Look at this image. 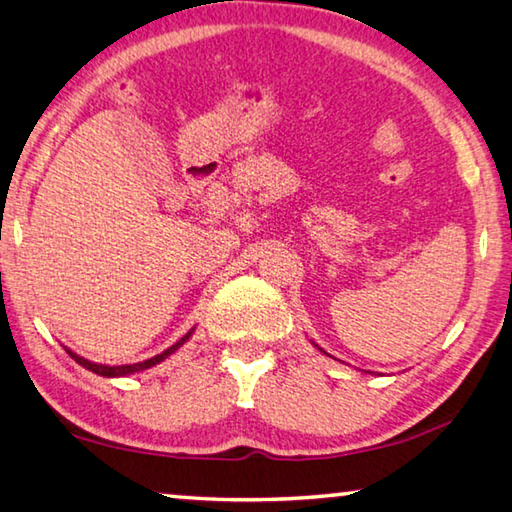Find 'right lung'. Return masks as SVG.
I'll list each match as a JSON object with an SVG mask.
<instances>
[{
  "label": "right lung",
  "instance_id": "1",
  "mask_svg": "<svg viewBox=\"0 0 512 512\" xmlns=\"http://www.w3.org/2000/svg\"><path fill=\"white\" fill-rule=\"evenodd\" d=\"M189 336H192V332L189 334H185L183 339H180L178 343H173L171 348H167L164 352H160V354H155V357H151V359H146V361H140V363H131V366H101V363H92V361H88V359H83V357H79V354H74V352H69V357H72L76 363H81L83 368H88V370H92V372H97V375H101V377H126V375H133V372H140V370H146V368H151V366H155V363H160V361H164L169 357L171 352H176L180 345H183Z\"/></svg>",
  "mask_w": 512,
  "mask_h": 512
}]
</instances>
